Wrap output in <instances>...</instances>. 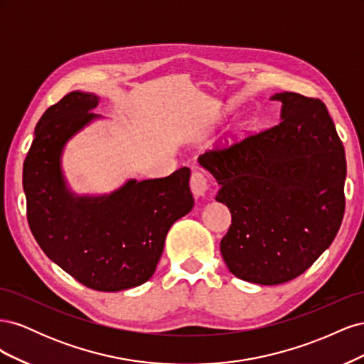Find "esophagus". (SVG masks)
Returning a JSON list of instances; mask_svg holds the SVG:
<instances>
[{"instance_id": "esophagus-1", "label": "esophagus", "mask_w": 364, "mask_h": 364, "mask_svg": "<svg viewBox=\"0 0 364 364\" xmlns=\"http://www.w3.org/2000/svg\"><path fill=\"white\" fill-rule=\"evenodd\" d=\"M190 186H191V191L196 197L205 196V193L208 190V178L205 176V173H202L199 170H194L191 174V179H190Z\"/></svg>"}]
</instances>
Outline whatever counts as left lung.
I'll return each instance as SVG.
<instances>
[{"label":"left lung","instance_id":"8db88e82","mask_svg":"<svg viewBox=\"0 0 364 364\" xmlns=\"http://www.w3.org/2000/svg\"><path fill=\"white\" fill-rule=\"evenodd\" d=\"M279 124L208 150L232 225L220 250L230 273L277 285L302 274L336 238L345 214V147L318 98L281 92Z\"/></svg>","mask_w":364,"mask_h":364}]
</instances>
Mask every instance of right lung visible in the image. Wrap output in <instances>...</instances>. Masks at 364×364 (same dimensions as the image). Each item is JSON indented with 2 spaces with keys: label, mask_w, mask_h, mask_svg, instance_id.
Returning a JSON list of instances; mask_svg holds the SVG:
<instances>
[{
  "label": "right lung",
  "mask_w": 364,
  "mask_h": 364,
  "mask_svg": "<svg viewBox=\"0 0 364 364\" xmlns=\"http://www.w3.org/2000/svg\"><path fill=\"white\" fill-rule=\"evenodd\" d=\"M98 98L74 91L50 106L35 129L23 168L27 220L46 255L74 279L98 291L144 284L155 273L171 225L194 199L190 168L167 178L129 181L109 196L77 197L65 185V142L90 123Z\"/></svg>",
  "instance_id": "1"
}]
</instances>
